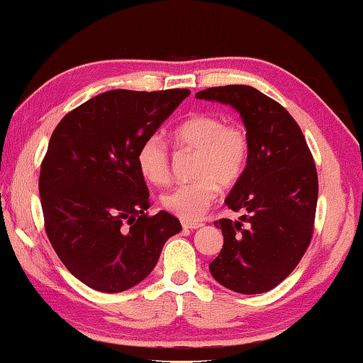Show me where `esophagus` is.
Returning <instances> with one entry per match:
<instances>
[{"label": "esophagus", "mask_w": 363, "mask_h": 363, "mask_svg": "<svg viewBox=\"0 0 363 363\" xmlns=\"http://www.w3.org/2000/svg\"><path fill=\"white\" fill-rule=\"evenodd\" d=\"M182 227L186 230H196V228L203 227V223H200V222H182Z\"/></svg>", "instance_id": "1"}]
</instances>
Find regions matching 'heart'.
Wrapping results in <instances>:
<instances>
[{
	"label": "heart",
	"mask_w": 363,
	"mask_h": 363,
	"mask_svg": "<svg viewBox=\"0 0 363 363\" xmlns=\"http://www.w3.org/2000/svg\"><path fill=\"white\" fill-rule=\"evenodd\" d=\"M177 147L196 150L192 176L195 181L179 184L162 195L168 213L182 220H200L217 199L220 187H233L247 168L250 138L240 123H223L219 116L194 114L173 131ZM138 169L152 184L169 179V150L159 135H150L136 154Z\"/></svg>",
	"instance_id": "1"
}]
</instances>
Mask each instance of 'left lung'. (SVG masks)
<instances>
[{
	"label": "left lung",
	"instance_id": "8db88e82",
	"mask_svg": "<svg viewBox=\"0 0 363 363\" xmlns=\"http://www.w3.org/2000/svg\"><path fill=\"white\" fill-rule=\"evenodd\" d=\"M195 96L235 108L250 138L247 168L225 200L241 220L214 222L223 246L209 272L233 292H268L294 272L313 238L319 192L313 154L287 109L254 87H211Z\"/></svg>",
	"mask_w": 363,
	"mask_h": 363
}]
</instances>
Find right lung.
Listing matches in <instances>:
<instances>
[{
    "instance_id": "1",
    "label": "right lung",
    "mask_w": 363,
    "mask_h": 363,
    "mask_svg": "<svg viewBox=\"0 0 363 363\" xmlns=\"http://www.w3.org/2000/svg\"><path fill=\"white\" fill-rule=\"evenodd\" d=\"M189 95L109 90L72 109L52 133L39 174L44 227L58 259L85 286L106 294L136 286L182 230L169 213H146L136 154Z\"/></svg>"
}]
</instances>
